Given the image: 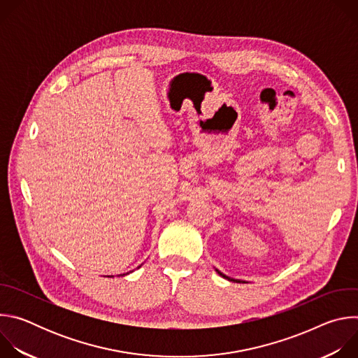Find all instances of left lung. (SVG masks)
<instances>
[{
	"instance_id": "obj_1",
	"label": "left lung",
	"mask_w": 358,
	"mask_h": 358,
	"mask_svg": "<svg viewBox=\"0 0 358 358\" xmlns=\"http://www.w3.org/2000/svg\"><path fill=\"white\" fill-rule=\"evenodd\" d=\"M218 273H220V276H222V278H225V279H228V280H231V282H238V283H246V282H243V280H238V279H232V278H228V276H225L224 273H221L218 269H215Z\"/></svg>"
}]
</instances>
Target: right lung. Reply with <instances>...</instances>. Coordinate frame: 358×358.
<instances>
[{
	"label": "right lung",
	"mask_w": 358,
	"mask_h": 358,
	"mask_svg": "<svg viewBox=\"0 0 358 358\" xmlns=\"http://www.w3.org/2000/svg\"><path fill=\"white\" fill-rule=\"evenodd\" d=\"M123 275H124V273H123Z\"/></svg>",
	"instance_id": "add662e5"
}]
</instances>
